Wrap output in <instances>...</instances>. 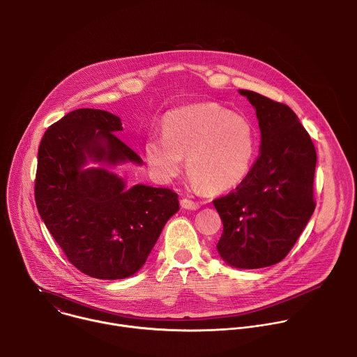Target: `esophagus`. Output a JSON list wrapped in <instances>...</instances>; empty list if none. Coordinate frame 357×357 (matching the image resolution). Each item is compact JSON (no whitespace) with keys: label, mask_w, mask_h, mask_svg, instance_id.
<instances>
[{"label":"esophagus","mask_w":357,"mask_h":357,"mask_svg":"<svg viewBox=\"0 0 357 357\" xmlns=\"http://www.w3.org/2000/svg\"><path fill=\"white\" fill-rule=\"evenodd\" d=\"M181 206L183 208V209H188V211H196V209H199V203L197 202H193V200H190V199H186V197H182L181 199Z\"/></svg>","instance_id":"obj_1"}]
</instances>
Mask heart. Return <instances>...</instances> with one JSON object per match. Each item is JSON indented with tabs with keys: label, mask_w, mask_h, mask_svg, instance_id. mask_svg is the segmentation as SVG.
I'll return each instance as SVG.
<instances>
[{
	"label": "heart",
	"mask_w": 357,
	"mask_h": 357,
	"mask_svg": "<svg viewBox=\"0 0 357 357\" xmlns=\"http://www.w3.org/2000/svg\"><path fill=\"white\" fill-rule=\"evenodd\" d=\"M257 152V130L243 114L213 101L175 109L162 120V135H151L144 154L154 174L169 181L182 169L209 193L226 192L244 181Z\"/></svg>",
	"instance_id": "heart-1"
}]
</instances>
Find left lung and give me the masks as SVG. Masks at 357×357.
Wrapping results in <instances>:
<instances>
[{
	"mask_svg": "<svg viewBox=\"0 0 357 357\" xmlns=\"http://www.w3.org/2000/svg\"><path fill=\"white\" fill-rule=\"evenodd\" d=\"M240 94L256 109L260 154L234 190L213 200L223 222L216 247L231 267L263 268L287 257L315 211L317 149L287 105L256 91Z\"/></svg>",
	"mask_w": 357,
	"mask_h": 357,
	"instance_id": "obj_1",
	"label": "left lung"
}]
</instances>
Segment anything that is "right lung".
Returning <instances> with one entry per match:
<instances>
[{
    "label": "right lung",
    "mask_w": 357,
    "mask_h": 357,
    "mask_svg": "<svg viewBox=\"0 0 357 357\" xmlns=\"http://www.w3.org/2000/svg\"><path fill=\"white\" fill-rule=\"evenodd\" d=\"M121 130L109 112L79 109L47 127L38 149V212L69 263L100 280L135 274L179 209L169 188L126 189L107 169H82L87 160L141 164L116 135Z\"/></svg>",
    "instance_id": "right-lung-1"
}]
</instances>
